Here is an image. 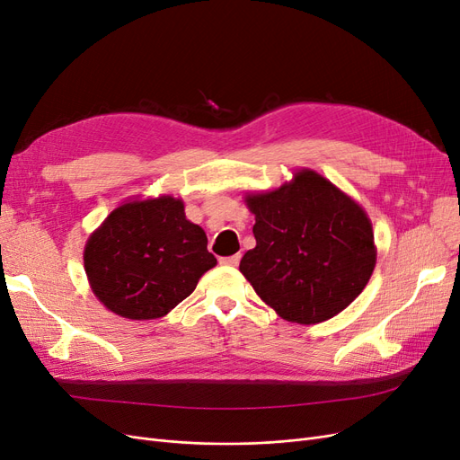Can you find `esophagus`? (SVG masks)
I'll return each instance as SVG.
<instances>
[{"instance_id":"obj_1","label":"esophagus","mask_w":460,"mask_h":460,"mask_svg":"<svg viewBox=\"0 0 460 460\" xmlns=\"http://www.w3.org/2000/svg\"><path fill=\"white\" fill-rule=\"evenodd\" d=\"M242 255L235 253V255H230V257H222L220 259V264H226V267H238Z\"/></svg>"}]
</instances>
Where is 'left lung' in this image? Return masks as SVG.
Masks as SVG:
<instances>
[{
  "label": "left lung",
  "instance_id": "1",
  "mask_svg": "<svg viewBox=\"0 0 460 460\" xmlns=\"http://www.w3.org/2000/svg\"><path fill=\"white\" fill-rule=\"evenodd\" d=\"M257 245L240 272L288 323L318 324L358 297L376 267L365 208L328 178L301 169L276 190L247 193Z\"/></svg>",
  "mask_w": 460,
  "mask_h": 460
}]
</instances>
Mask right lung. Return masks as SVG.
<instances>
[{
    "instance_id": "1",
    "label": "right lung",
    "mask_w": 460,
    "mask_h": 460,
    "mask_svg": "<svg viewBox=\"0 0 460 460\" xmlns=\"http://www.w3.org/2000/svg\"><path fill=\"white\" fill-rule=\"evenodd\" d=\"M217 264L184 201L159 196L122 201L84 247L90 288L105 307L130 320L171 313Z\"/></svg>"
}]
</instances>
